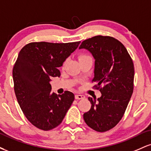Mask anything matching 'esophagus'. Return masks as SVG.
Returning a JSON list of instances; mask_svg holds the SVG:
<instances>
[{"label":"esophagus","instance_id":"1","mask_svg":"<svg viewBox=\"0 0 151 151\" xmlns=\"http://www.w3.org/2000/svg\"><path fill=\"white\" fill-rule=\"evenodd\" d=\"M84 98V95L81 94H76L75 95V99H82Z\"/></svg>","mask_w":151,"mask_h":151}]
</instances>
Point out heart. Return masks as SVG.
Segmentation results:
<instances>
[{"instance_id":"1","label":"heart","mask_w":151,"mask_h":151,"mask_svg":"<svg viewBox=\"0 0 151 151\" xmlns=\"http://www.w3.org/2000/svg\"><path fill=\"white\" fill-rule=\"evenodd\" d=\"M88 57H89V56H88V55H80V57H79V60H81V59L88 58Z\"/></svg>"}]
</instances>
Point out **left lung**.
Masks as SVG:
<instances>
[{
    "mask_svg": "<svg viewBox=\"0 0 151 151\" xmlns=\"http://www.w3.org/2000/svg\"><path fill=\"white\" fill-rule=\"evenodd\" d=\"M79 49L87 50L95 60V88L101 97H89L91 106L83 115L85 123L98 132L113 129L122 119L133 91L134 66L126 48L109 36L84 40Z\"/></svg>",
    "mask_w": 151,
    "mask_h": 151,
    "instance_id": "8db88e82",
    "label": "left lung"
}]
</instances>
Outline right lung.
I'll return each mask as SVG.
<instances>
[{"mask_svg": "<svg viewBox=\"0 0 151 151\" xmlns=\"http://www.w3.org/2000/svg\"><path fill=\"white\" fill-rule=\"evenodd\" d=\"M80 42H30L19 52L13 70L14 91L24 115L32 125L49 131L60 125L74 100V93L51 92L50 81Z\"/></svg>", "mask_w": 151, "mask_h": 151, "instance_id": "1", "label": "right lung"}]
</instances>
